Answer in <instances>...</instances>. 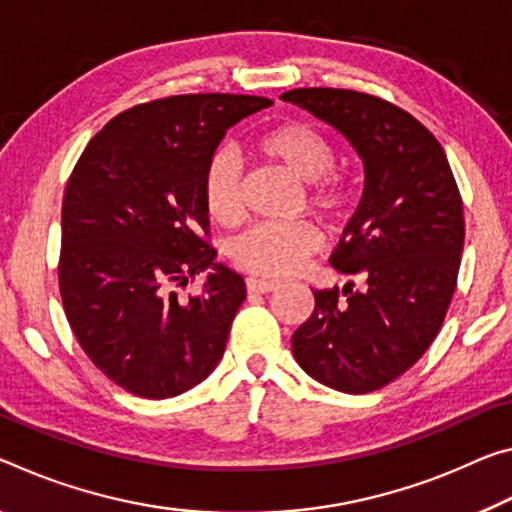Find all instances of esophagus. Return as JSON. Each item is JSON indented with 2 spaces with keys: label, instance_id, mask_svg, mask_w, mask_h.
I'll list each match as a JSON object with an SVG mask.
<instances>
[{
  "label": "esophagus",
  "instance_id": "esophagus-1",
  "mask_svg": "<svg viewBox=\"0 0 512 512\" xmlns=\"http://www.w3.org/2000/svg\"><path fill=\"white\" fill-rule=\"evenodd\" d=\"M248 291H255V294H269L280 287L278 280H262V278H248L246 280Z\"/></svg>",
  "mask_w": 512,
  "mask_h": 512
}]
</instances>
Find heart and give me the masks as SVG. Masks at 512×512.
Instances as JSON below:
<instances>
[{"label": "heart", "instance_id": "heart-1", "mask_svg": "<svg viewBox=\"0 0 512 512\" xmlns=\"http://www.w3.org/2000/svg\"><path fill=\"white\" fill-rule=\"evenodd\" d=\"M255 150L273 164L310 184L307 205L314 214L332 225L344 223L355 207V193L346 177L332 170L335 148L319 129L303 120L273 125L253 141ZM202 202L207 214L221 225L241 223L246 212L243 198V170L230 152H216L207 161L202 177ZM321 246L314 225L262 223L232 243V262L239 269L264 278H289L298 273Z\"/></svg>", "mask_w": 512, "mask_h": 512}]
</instances>
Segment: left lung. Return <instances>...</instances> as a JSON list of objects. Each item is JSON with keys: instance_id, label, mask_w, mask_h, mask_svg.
Wrapping results in <instances>:
<instances>
[{"instance_id": "8db88e82", "label": "left lung", "mask_w": 512, "mask_h": 512, "mask_svg": "<svg viewBox=\"0 0 512 512\" xmlns=\"http://www.w3.org/2000/svg\"><path fill=\"white\" fill-rule=\"evenodd\" d=\"M280 97L342 132L364 161L362 200L330 257L364 289H316L291 351L337 392H376L426 353L451 305L465 243L456 177L440 141L392 102L346 88Z\"/></svg>"}]
</instances>
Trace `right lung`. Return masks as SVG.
Instances as JSON below:
<instances>
[{"label": "right lung", "instance_id": "right-lung-1", "mask_svg": "<svg viewBox=\"0 0 512 512\" xmlns=\"http://www.w3.org/2000/svg\"><path fill=\"white\" fill-rule=\"evenodd\" d=\"M271 104L227 93L136 104L72 168L61 209L63 310L88 360L129 394L170 399L223 358L246 282L209 246L202 177L227 129ZM207 268L201 294L177 299L172 287Z\"/></svg>", "mask_w": 512, "mask_h": 512}]
</instances>
